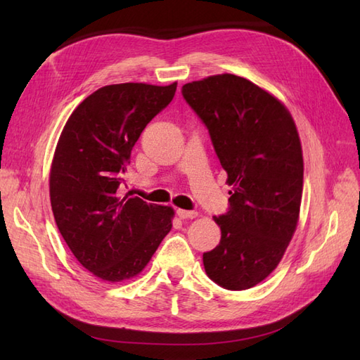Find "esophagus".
I'll use <instances>...</instances> for the list:
<instances>
[{
  "mask_svg": "<svg viewBox=\"0 0 360 360\" xmlns=\"http://www.w3.org/2000/svg\"><path fill=\"white\" fill-rule=\"evenodd\" d=\"M177 216L180 217V219H193V217L198 216V213L193 212V210H183V209H179V210H177Z\"/></svg>",
  "mask_w": 360,
  "mask_h": 360,
  "instance_id": "obj_1",
  "label": "esophagus"
}]
</instances>
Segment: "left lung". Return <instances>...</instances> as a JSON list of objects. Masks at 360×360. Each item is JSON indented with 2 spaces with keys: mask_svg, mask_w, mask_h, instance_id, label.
<instances>
[{
  "mask_svg": "<svg viewBox=\"0 0 360 360\" xmlns=\"http://www.w3.org/2000/svg\"><path fill=\"white\" fill-rule=\"evenodd\" d=\"M181 94L233 186L228 212L214 216L221 242L202 254L205 274L226 290H248L276 269L296 231L303 189L296 124L276 97L231 73L184 84Z\"/></svg>",
  "mask_w": 360,
  "mask_h": 360,
  "instance_id": "1",
  "label": "left lung"
}]
</instances>
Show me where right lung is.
<instances>
[{
	"instance_id": "right-lung-1",
	"label": "right lung",
	"mask_w": 360,
	"mask_h": 360,
	"mask_svg": "<svg viewBox=\"0 0 360 360\" xmlns=\"http://www.w3.org/2000/svg\"><path fill=\"white\" fill-rule=\"evenodd\" d=\"M176 90L177 82L102 86L78 105L58 139L49 177L53 217L76 259L103 281L136 276L171 231V207L120 188L141 132Z\"/></svg>"
}]
</instances>
